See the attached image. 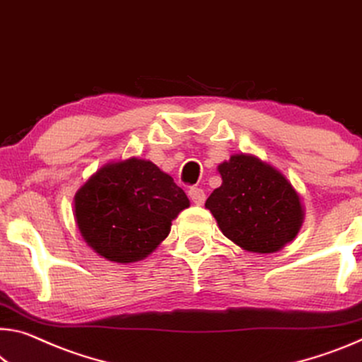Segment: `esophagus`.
I'll use <instances>...</instances> for the list:
<instances>
[{
    "label": "esophagus",
    "instance_id": "esophagus-1",
    "mask_svg": "<svg viewBox=\"0 0 362 362\" xmlns=\"http://www.w3.org/2000/svg\"><path fill=\"white\" fill-rule=\"evenodd\" d=\"M188 197H190L192 202L194 204H198V206H202L204 203V199H206L204 192L202 190V188H198V187H192L190 190H188Z\"/></svg>",
    "mask_w": 362,
    "mask_h": 362
}]
</instances>
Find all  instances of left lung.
<instances>
[{
    "mask_svg": "<svg viewBox=\"0 0 362 362\" xmlns=\"http://www.w3.org/2000/svg\"><path fill=\"white\" fill-rule=\"evenodd\" d=\"M222 185L206 199L221 232L246 251L282 250L305 221L300 194L286 177L251 154H233L219 164Z\"/></svg>",
    "mask_w": 362,
    "mask_h": 362,
    "instance_id": "1",
    "label": "left lung"
}]
</instances>
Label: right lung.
<instances>
[{
	"label": "right lung",
	"instance_id": "add662e5",
	"mask_svg": "<svg viewBox=\"0 0 362 362\" xmlns=\"http://www.w3.org/2000/svg\"><path fill=\"white\" fill-rule=\"evenodd\" d=\"M190 206L185 192L151 160L109 163L74 198L76 222L95 253L112 262L141 261Z\"/></svg>",
	"mask_w": 362,
	"mask_h": 362
}]
</instances>
